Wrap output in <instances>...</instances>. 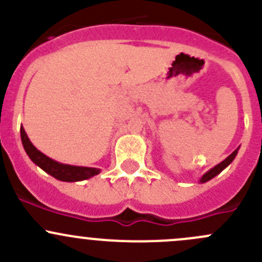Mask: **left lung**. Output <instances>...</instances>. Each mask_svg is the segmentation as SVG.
<instances>
[{
  "mask_svg": "<svg viewBox=\"0 0 262 262\" xmlns=\"http://www.w3.org/2000/svg\"><path fill=\"white\" fill-rule=\"evenodd\" d=\"M237 152H238V148H237V149L234 150V152L232 153L231 156H228V157H227L226 160L223 161V162H221V163H219V165H216L215 167L212 168V170H209V171H208V172L205 173L204 176H203V178H202V180H200V181H202V182H207V181H209L210 179H213V178H214V176H216V175H218L219 172H222V171H223L224 168H226L227 166H228L229 163H231L232 161L234 160V157H236Z\"/></svg>",
  "mask_w": 262,
  "mask_h": 262,
  "instance_id": "left-lung-1",
  "label": "left lung"
}]
</instances>
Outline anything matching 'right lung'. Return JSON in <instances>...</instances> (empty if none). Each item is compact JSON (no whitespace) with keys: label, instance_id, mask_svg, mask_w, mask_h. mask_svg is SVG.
<instances>
[{"label":"right lung","instance_id":"add662e5","mask_svg":"<svg viewBox=\"0 0 262 262\" xmlns=\"http://www.w3.org/2000/svg\"><path fill=\"white\" fill-rule=\"evenodd\" d=\"M21 133V141H23V146L25 148L26 153L29 157L31 158L34 163L43 168L46 172L52 175L53 178L58 179L60 181H81L86 180V179L92 178V176L97 175L100 172L99 168H91V167H77V166H70V165H63V163L55 162V161L50 160L46 155L36 149L33 146L30 141H29L28 136H26L25 130L21 126L20 128Z\"/></svg>","mask_w":262,"mask_h":262}]
</instances>
